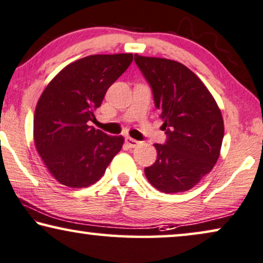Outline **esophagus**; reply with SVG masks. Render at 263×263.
I'll use <instances>...</instances> for the list:
<instances>
[{
    "label": "esophagus",
    "mask_w": 263,
    "mask_h": 263,
    "mask_svg": "<svg viewBox=\"0 0 263 263\" xmlns=\"http://www.w3.org/2000/svg\"><path fill=\"white\" fill-rule=\"evenodd\" d=\"M126 144L130 147H136V146H138L139 144H140V142H138V140H136V139H133V138H131V137H126Z\"/></svg>",
    "instance_id": "obj_1"
}]
</instances>
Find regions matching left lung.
<instances>
[{
	"mask_svg": "<svg viewBox=\"0 0 263 263\" xmlns=\"http://www.w3.org/2000/svg\"><path fill=\"white\" fill-rule=\"evenodd\" d=\"M135 62L153 88L168 137L165 144H154L157 158L144 169L145 176L163 193L186 192L218 161L223 116L202 81L182 63L137 53Z\"/></svg>",
	"mask_w": 263,
	"mask_h": 263,
	"instance_id": "left-lung-1",
	"label": "left lung"
}]
</instances>
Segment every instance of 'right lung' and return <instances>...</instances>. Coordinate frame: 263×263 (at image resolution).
Listing matches in <instances>:
<instances>
[{"instance_id": "right-lung-1", "label": "right lung", "mask_w": 263, "mask_h": 263, "mask_svg": "<svg viewBox=\"0 0 263 263\" xmlns=\"http://www.w3.org/2000/svg\"><path fill=\"white\" fill-rule=\"evenodd\" d=\"M132 53L91 54L63 68L36 103L35 149L59 183L83 188L105 174L123 147V136L89 126L108 88L132 63Z\"/></svg>"}]
</instances>
